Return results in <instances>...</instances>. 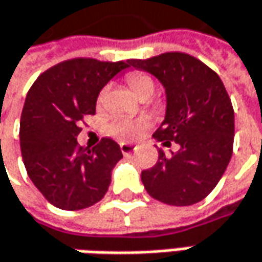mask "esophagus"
I'll use <instances>...</instances> for the list:
<instances>
[{
    "label": "esophagus",
    "instance_id": "esophagus-1",
    "mask_svg": "<svg viewBox=\"0 0 262 262\" xmlns=\"http://www.w3.org/2000/svg\"><path fill=\"white\" fill-rule=\"evenodd\" d=\"M119 147H121V151H122V155H124V156L131 155V153L136 150V147L133 146V144H126V143H121V144H119Z\"/></svg>",
    "mask_w": 262,
    "mask_h": 262
}]
</instances>
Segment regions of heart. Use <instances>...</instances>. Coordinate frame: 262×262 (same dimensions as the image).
Instances as JSON below:
<instances>
[{
  "instance_id": "b5f03b06",
  "label": "heart",
  "mask_w": 262,
  "mask_h": 262,
  "mask_svg": "<svg viewBox=\"0 0 262 262\" xmlns=\"http://www.w3.org/2000/svg\"><path fill=\"white\" fill-rule=\"evenodd\" d=\"M126 81L131 89L140 97L150 96L155 90V81L147 73L143 71H133L126 76ZM107 95V87H103L97 96V103L102 105L105 102ZM150 125V121L147 118H118L111 122L109 134L114 136L121 141H133L140 136L147 126Z\"/></svg>"
}]
</instances>
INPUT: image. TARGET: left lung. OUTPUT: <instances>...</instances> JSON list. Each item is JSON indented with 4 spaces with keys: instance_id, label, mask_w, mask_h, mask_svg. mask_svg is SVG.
Here are the masks:
<instances>
[{
    "instance_id": "left-lung-1",
    "label": "left lung",
    "mask_w": 262,
    "mask_h": 262,
    "mask_svg": "<svg viewBox=\"0 0 262 262\" xmlns=\"http://www.w3.org/2000/svg\"><path fill=\"white\" fill-rule=\"evenodd\" d=\"M157 77L166 89V118L153 137L173 156L159 150L157 163L141 172L146 191L169 206H192L219 184L233 153L235 112L216 71L195 56L166 52L148 59H129Z\"/></svg>"
}]
</instances>
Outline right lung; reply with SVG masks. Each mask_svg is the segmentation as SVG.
Masks as SVG:
<instances>
[{
    "mask_svg": "<svg viewBox=\"0 0 262 262\" xmlns=\"http://www.w3.org/2000/svg\"><path fill=\"white\" fill-rule=\"evenodd\" d=\"M128 67L129 59L73 58L48 68L30 87L20 121V148L27 175L52 206L81 210L107 192L121 148L109 137L93 148L83 147L77 136L84 118L96 114L100 90Z\"/></svg>",
    "mask_w": 262,
    "mask_h": 262,
    "instance_id": "right-lung-1",
    "label": "right lung"
}]
</instances>
